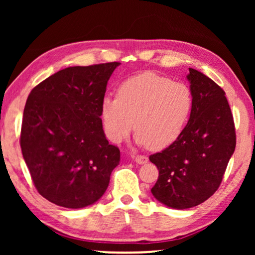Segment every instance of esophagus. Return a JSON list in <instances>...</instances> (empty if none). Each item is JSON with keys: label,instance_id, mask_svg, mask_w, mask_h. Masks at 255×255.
Returning a JSON list of instances; mask_svg holds the SVG:
<instances>
[{"label": "esophagus", "instance_id": "34e87169", "mask_svg": "<svg viewBox=\"0 0 255 255\" xmlns=\"http://www.w3.org/2000/svg\"><path fill=\"white\" fill-rule=\"evenodd\" d=\"M135 162L139 163V165H144V163H146L148 161V156L147 155H137L134 158Z\"/></svg>", "mask_w": 255, "mask_h": 255}]
</instances>
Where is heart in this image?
Listing matches in <instances>:
<instances>
[{"label":"heart","instance_id":"b5f03b06","mask_svg":"<svg viewBox=\"0 0 255 255\" xmlns=\"http://www.w3.org/2000/svg\"><path fill=\"white\" fill-rule=\"evenodd\" d=\"M193 107V93L186 83L144 72L122 82L117 97H104L101 116L107 138L115 144L134 125L138 144L163 149L182 133Z\"/></svg>","mask_w":255,"mask_h":255}]
</instances>
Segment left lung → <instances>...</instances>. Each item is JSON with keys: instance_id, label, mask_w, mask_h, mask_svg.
I'll list each match as a JSON object with an SVG mask.
<instances>
[{"instance_id": "obj_1", "label": "left lung", "mask_w": 255, "mask_h": 255, "mask_svg": "<svg viewBox=\"0 0 255 255\" xmlns=\"http://www.w3.org/2000/svg\"><path fill=\"white\" fill-rule=\"evenodd\" d=\"M187 79L194 97L188 124L172 145L149 155L159 170L153 196L181 210L215 194L236 148L235 122L224 90L196 69L189 68Z\"/></svg>"}]
</instances>
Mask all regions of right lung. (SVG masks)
<instances>
[{"mask_svg":"<svg viewBox=\"0 0 255 255\" xmlns=\"http://www.w3.org/2000/svg\"><path fill=\"white\" fill-rule=\"evenodd\" d=\"M120 65L61 69L27 97L20 148L34 187L52 203L69 209L88 207L109 186L121 153L104 134L101 104Z\"/></svg>","mask_w":255,"mask_h":255,"instance_id":"right-lung-1","label":"right lung"}]
</instances>
